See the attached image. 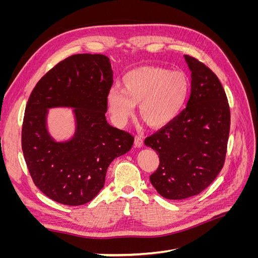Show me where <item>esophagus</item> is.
<instances>
[{
    "mask_svg": "<svg viewBox=\"0 0 258 258\" xmlns=\"http://www.w3.org/2000/svg\"><path fill=\"white\" fill-rule=\"evenodd\" d=\"M135 145L136 147H141L143 145V139L140 136L135 137Z\"/></svg>",
    "mask_w": 258,
    "mask_h": 258,
    "instance_id": "esophagus-1",
    "label": "esophagus"
}]
</instances>
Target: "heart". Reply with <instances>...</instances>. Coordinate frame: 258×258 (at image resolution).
Here are the masks:
<instances>
[{
	"mask_svg": "<svg viewBox=\"0 0 258 258\" xmlns=\"http://www.w3.org/2000/svg\"><path fill=\"white\" fill-rule=\"evenodd\" d=\"M122 89L107 91L106 104L113 119L119 124L139 115L148 126L160 128L172 121L185 103L189 83L181 72H170L158 67H141L122 77Z\"/></svg>",
	"mask_w": 258,
	"mask_h": 258,
	"instance_id": "1",
	"label": "heart"
}]
</instances>
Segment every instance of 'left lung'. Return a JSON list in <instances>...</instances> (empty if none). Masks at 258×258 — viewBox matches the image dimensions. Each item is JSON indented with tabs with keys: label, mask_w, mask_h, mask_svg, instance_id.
<instances>
[{
	"label": "left lung",
	"mask_w": 258,
	"mask_h": 258,
	"mask_svg": "<svg viewBox=\"0 0 258 258\" xmlns=\"http://www.w3.org/2000/svg\"><path fill=\"white\" fill-rule=\"evenodd\" d=\"M184 57L191 72L188 102L144 141L159 155L151 183L171 200L196 196L214 181L224 166L230 129L229 104L220 80L196 58Z\"/></svg>",
	"instance_id": "8db88e82"
}]
</instances>
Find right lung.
Here are the masks:
<instances>
[{"label": "right lung", "instance_id": "obj_1", "mask_svg": "<svg viewBox=\"0 0 258 258\" xmlns=\"http://www.w3.org/2000/svg\"><path fill=\"white\" fill-rule=\"evenodd\" d=\"M113 84L104 54L79 53L60 61L38 81L23 117L21 146L35 186L53 201L82 206L103 188L111 162L130 151L135 138L106 121ZM75 108L77 129L57 143L45 126L48 108Z\"/></svg>", "mask_w": 258, "mask_h": 258}]
</instances>
